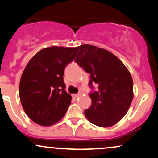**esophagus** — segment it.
Returning a JSON list of instances; mask_svg holds the SVG:
<instances>
[{"instance_id": "1", "label": "esophagus", "mask_w": 158, "mask_h": 158, "mask_svg": "<svg viewBox=\"0 0 158 158\" xmlns=\"http://www.w3.org/2000/svg\"><path fill=\"white\" fill-rule=\"evenodd\" d=\"M81 92L80 91V92H79V93H78V94H73V97H75V98H77V97H79V96H81Z\"/></svg>"}]
</instances>
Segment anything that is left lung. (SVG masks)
Returning <instances> with one entry per match:
<instances>
[{
    "instance_id": "1",
    "label": "left lung",
    "mask_w": 158,
    "mask_h": 158,
    "mask_svg": "<svg viewBox=\"0 0 158 158\" xmlns=\"http://www.w3.org/2000/svg\"><path fill=\"white\" fill-rule=\"evenodd\" d=\"M75 61L90 73L89 85H98V90L89 94L91 106L85 110V117L100 127L115 125L126 115L133 99V80L124 64L113 53L82 44L79 47Z\"/></svg>"
}]
</instances>
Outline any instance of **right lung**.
Masks as SVG:
<instances>
[{
    "label": "right lung",
    "mask_w": 158,
    "mask_h": 158,
    "mask_svg": "<svg viewBox=\"0 0 158 158\" xmlns=\"http://www.w3.org/2000/svg\"><path fill=\"white\" fill-rule=\"evenodd\" d=\"M78 51L79 47H50L38 52L27 64L19 95L25 113L34 123L52 126L66 114L72 97L65 91L63 76Z\"/></svg>",
    "instance_id": "add662e5"
}]
</instances>
